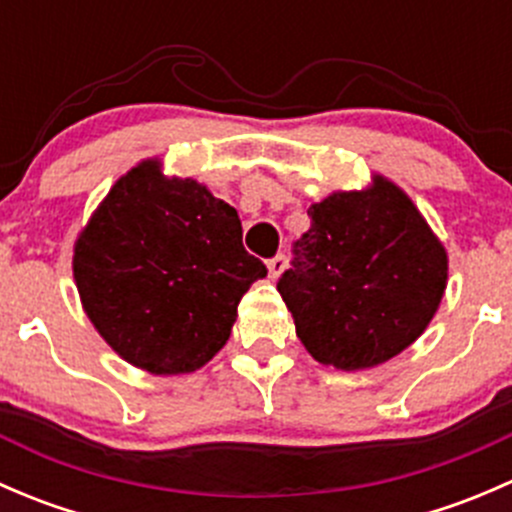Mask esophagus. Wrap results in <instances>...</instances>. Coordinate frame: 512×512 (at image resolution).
I'll return each instance as SVG.
<instances>
[{
    "instance_id": "obj_1",
    "label": "esophagus",
    "mask_w": 512,
    "mask_h": 512,
    "mask_svg": "<svg viewBox=\"0 0 512 512\" xmlns=\"http://www.w3.org/2000/svg\"><path fill=\"white\" fill-rule=\"evenodd\" d=\"M267 270H270L272 280H277V277H280L282 272L287 270V257L285 255H275L270 262H267Z\"/></svg>"
}]
</instances>
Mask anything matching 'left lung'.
<instances>
[{
    "label": "left lung",
    "instance_id": "left-lung-1",
    "mask_svg": "<svg viewBox=\"0 0 512 512\" xmlns=\"http://www.w3.org/2000/svg\"><path fill=\"white\" fill-rule=\"evenodd\" d=\"M280 289L319 364L374 369L416 342L448 285V252L414 200L384 175L309 205Z\"/></svg>",
    "mask_w": 512,
    "mask_h": 512
}]
</instances>
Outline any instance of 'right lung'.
<instances>
[{"label": "right lung", "instance_id": "add662e5", "mask_svg": "<svg viewBox=\"0 0 512 512\" xmlns=\"http://www.w3.org/2000/svg\"><path fill=\"white\" fill-rule=\"evenodd\" d=\"M81 307L123 361L193 374L230 339L267 267L242 247L237 210L146 158L113 183L74 242Z\"/></svg>", "mask_w": 512, "mask_h": 512}]
</instances>
